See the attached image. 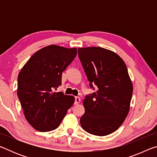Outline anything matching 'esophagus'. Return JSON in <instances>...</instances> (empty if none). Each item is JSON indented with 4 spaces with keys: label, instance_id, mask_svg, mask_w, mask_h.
<instances>
[{
    "label": "esophagus",
    "instance_id": "obj_1",
    "mask_svg": "<svg viewBox=\"0 0 157 157\" xmlns=\"http://www.w3.org/2000/svg\"><path fill=\"white\" fill-rule=\"evenodd\" d=\"M80 101H81L80 98H79V97H75V105H78L79 103L80 102Z\"/></svg>",
    "mask_w": 157,
    "mask_h": 157
}]
</instances>
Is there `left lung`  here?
<instances>
[{"instance_id":"8db88e82","label":"left lung","mask_w":157,"mask_h":157,"mask_svg":"<svg viewBox=\"0 0 157 157\" xmlns=\"http://www.w3.org/2000/svg\"><path fill=\"white\" fill-rule=\"evenodd\" d=\"M79 58L90 86L98 87L83 100L80 118L84 130L103 136L118 129L128 115L133 84L125 63L118 54L101 47L78 48Z\"/></svg>"}]
</instances>
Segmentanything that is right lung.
I'll list each match as a JSON object with an SVG mask.
<instances>
[{
    "label": "right lung",
    "mask_w": 157,
    "mask_h": 157,
    "mask_svg": "<svg viewBox=\"0 0 157 157\" xmlns=\"http://www.w3.org/2000/svg\"><path fill=\"white\" fill-rule=\"evenodd\" d=\"M76 55V48L50 45L34 53L18 74L17 95L25 118L39 132L57 128L75 102L72 95L53 90Z\"/></svg>",
    "instance_id": "1"
}]
</instances>
